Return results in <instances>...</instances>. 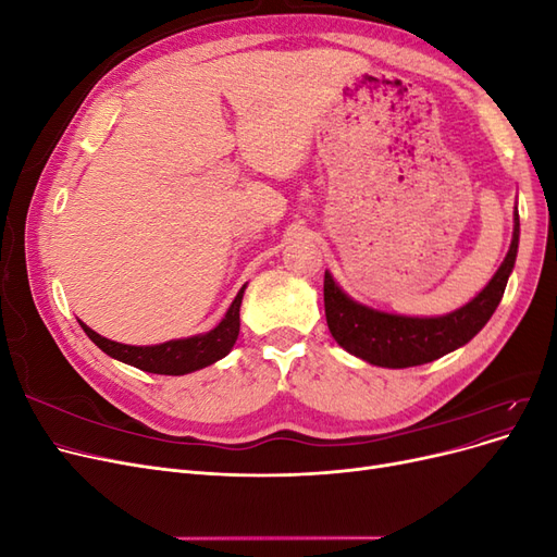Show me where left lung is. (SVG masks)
<instances>
[{
	"label": "left lung",
	"mask_w": 557,
	"mask_h": 557,
	"mask_svg": "<svg viewBox=\"0 0 557 557\" xmlns=\"http://www.w3.org/2000/svg\"><path fill=\"white\" fill-rule=\"evenodd\" d=\"M520 223L513 218V239L491 283L458 311L436 318H411L369 309L352 301L325 272V318L334 342L369 364L404 369L425 364L465 346L491 320L507 288L518 252Z\"/></svg>",
	"instance_id": "1"
}]
</instances>
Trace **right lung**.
I'll return each mask as SVG.
<instances>
[{"label": "right lung", "instance_id": "obj_1", "mask_svg": "<svg viewBox=\"0 0 557 557\" xmlns=\"http://www.w3.org/2000/svg\"><path fill=\"white\" fill-rule=\"evenodd\" d=\"M244 288L234 297L232 307L227 309L225 318L218 323L211 332L188 336V339H172L158 346H127L107 339V336L97 334L86 323H81L83 332H86L90 339L102 348L107 356L121 360L125 364H132L141 369V372L150 374H164V376H183L197 372L201 367H209L225 358L232 350L234 342L239 336V307L244 299Z\"/></svg>", "mask_w": 557, "mask_h": 557}]
</instances>
